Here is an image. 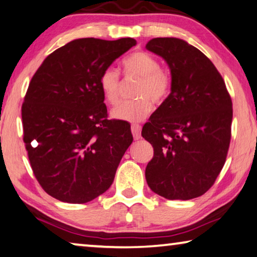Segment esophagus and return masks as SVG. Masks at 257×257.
I'll return each mask as SVG.
<instances>
[{
	"label": "esophagus",
	"mask_w": 257,
	"mask_h": 257,
	"mask_svg": "<svg viewBox=\"0 0 257 257\" xmlns=\"http://www.w3.org/2000/svg\"><path fill=\"white\" fill-rule=\"evenodd\" d=\"M141 132H142V128L140 124H132V133L134 135V138L135 140H140L141 138Z\"/></svg>",
	"instance_id": "esophagus-1"
}]
</instances>
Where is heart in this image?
<instances>
[{"instance_id": "obj_1", "label": "heart", "mask_w": 257, "mask_h": 257, "mask_svg": "<svg viewBox=\"0 0 257 257\" xmlns=\"http://www.w3.org/2000/svg\"><path fill=\"white\" fill-rule=\"evenodd\" d=\"M122 68L125 77H137L135 95L140 98L124 100L112 109V116L116 120L127 122H138L151 113L154 103L164 101L172 90V80L161 64L152 55L144 51H135L122 60ZM98 84L104 99L114 105L119 99L120 74L115 68L107 67L100 73Z\"/></svg>"}]
</instances>
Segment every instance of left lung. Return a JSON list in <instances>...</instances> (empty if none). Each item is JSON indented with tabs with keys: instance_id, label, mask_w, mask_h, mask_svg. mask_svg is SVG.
I'll return each instance as SVG.
<instances>
[{
	"instance_id": "1",
	"label": "left lung",
	"mask_w": 257,
	"mask_h": 257,
	"mask_svg": "<svg viewBox=\"0 0 257 257\" xmlns=\"http://www.w3.org/2000/svg\"><path fill=\"white\" fill-rule=\"evenodd\" d=\"M146 49L162 57L172 74V91L142 130L154 150L146 182L169 200H190L210 189L225 164L231 97L208 57L184 40L156 38Z\"/></svg>"
}]
</instances>
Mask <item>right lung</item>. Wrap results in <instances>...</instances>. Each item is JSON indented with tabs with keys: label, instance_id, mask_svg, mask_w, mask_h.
Segmentation results:
<instances>
[{
	"label": "right lung",
	"instance_id": "obj_1",
	"mask_svg": "<svg viewBox=\"0 0 257 257\" xmlns=\"http://www.w3.org/2000/svg\"><path fill=\"white\" fill-rule=\"evenodd\" d=\"M136 40L77 39L49 55L22 106L28 159L36 180L57 200L85 203L112 185L133 143L130 124L108 120L98 79Z\"/></svg>",
	"mask_w": 257,
	"mask_h": 257
}]
</instances>
